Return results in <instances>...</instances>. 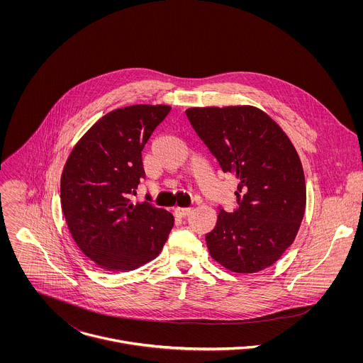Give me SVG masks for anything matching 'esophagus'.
Segmentation results:
<instances>
[{
  "label": "esophagus",
  "mask_w": 363,
  "mask_h": 363,
  "mask_svg": "<svg viewBox=\"0 0 363 363\" xmlns=\"http://www.w3.org/2000/svg\"><path fill=\"white\" fill-rule=\"evenodd\" d=\"M191 211H193L191 208L176 207L174 208V215L180 216V218H186L187 215H190Z\"/></svg>",
  "instance_id": "1"
}]
</instances>
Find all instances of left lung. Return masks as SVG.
Returning <instances> with one entry per match:
<instances>
[{"label":"left lung","mask_w":363,"mask_h":363,"mask_svg":"<svg viewBox=\"0 0 363 363\" xmlns=\"http://www.w3.org/2000/svg\"><path fill=\"white\" fill-rule=\"evenodd\" d=\"M186 114L223 173L238 179L239 207L219 209L206 236L211 257L240 274L272 265L294 243L306 208L305 173L294 144L255 106L190 107Z\"/></svg>","instance_id":"left-lung-1"}]
</instances>
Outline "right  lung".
Segmentation results:
<instances>
[{"label":"right lung","instance_id":"add662e5","mask_svg":"<svg viewBox=\"0 0 363 363\" xmlns=\"http://www.w3.org/2000/svg\"><path fill=\"white\" fill-rule=\"evenodd\" d=\"M167 104H134L98 120L77 143L61 174V208L77 246L106 271H133L160 253L173 215L131 203L145 176L143 155Z\"/></svg>","mask_w":363,"mask_h":363}]
</instances>
